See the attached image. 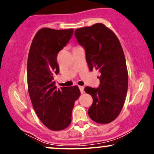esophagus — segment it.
Returning a JSON list of instances; mask_svg holds the SVG:
<instances>
[{
  "mask_svg": "<svg viewBox=\"0 0 154 154\" xmlns=\"http://www.w3.org/2000/svg\"><path fill=\"white\" fill-rule=\"evenodd\" d=\"M79 91H80L81 93H84V87H83V86H79Z\"/></svg>",
  "mask_w": 154,
  "mask_h": 154,
  "instance_id": "1",
  "label": "esophagus"
}]
</instances>
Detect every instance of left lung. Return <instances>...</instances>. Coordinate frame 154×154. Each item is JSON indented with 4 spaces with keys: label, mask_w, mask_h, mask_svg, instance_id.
Segmentation results:
<instances>
[{
    "label": "left lung",
    "mask_w": 154,
    "mask_h": 154,
    "mask_svg": "<svg viewBox=\"0 0 154 154\" xmlns=\"http://www.w3.org/2000/svg\"><path fill=\"white\" fill-rule=\"evenodd\" d=\"M75 35L85 51L90 70L100 73L98 88H85L93 100L88 115L97 123L111 122L121 112L128 87L126 60L119 39L101 23L77 29Z\"/></svg>",
    "instance_id": "obj_1"
}]
</instances>
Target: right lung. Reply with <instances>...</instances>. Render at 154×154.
Segmentation results:
<instances>
[{"instance_id":"obj_1","label":"right lung","mask_w":154,"mask_h":154,"mask_svg":"<svg viewBox=\"0 0 154 154\" xmlns=\"http://www.w3.org/2000/svg\"><path fill=\"white\" fill-rule=\"evenodd\" d=\"M73 32L74 29L43 28L33 38L28 55V91L33 109L43 125L54 131L70 125L75 102L80 95L77 85L57 90L54 77L59 73L57 55Z\"/></svg>"}]
</instances>
